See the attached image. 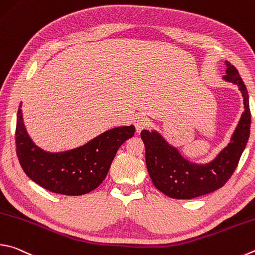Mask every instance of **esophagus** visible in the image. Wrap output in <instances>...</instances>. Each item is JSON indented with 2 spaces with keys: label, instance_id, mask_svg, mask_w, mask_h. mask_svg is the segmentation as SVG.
Returning <instances> with one entry per match:
<instances>
[{
  "label": "esophagus",
  "instance_id": "34e87169",
  "mask_svg": "<svg viewBox=\"0 0 255 255\" xmlns=\"http://www.w3.org/2000/svg\"><path fill=\"white\" fill-rule=\"evenodd\" d=\"M133 124H135L136 131L140 132L142 129H145L148 125V119L143 115H137L133 118Z\"/></svg>",
  "mask_w": 255,
  "mask_h": 255
}]
</instances>
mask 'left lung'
<instances>
[{"mask_svg": "<svg viewBox=\"0 0 255 255\" xmlns=\"http://www.w3.org/2000/svg\"><path fill=\"white\" fill-rule=\"evenodd\" d=\"M223 79L239 87L243 96L244 113L241 116L231 142L208 164H195L179 154L155 130H142L146 148V165L152 184L161 193L177 200H191L224 186L233 175L250 137L251 112L249 95L242 78L233 64L225 61Z\"/></svg>", "mask_w": 255, "mask_h": 255, "instance_id": "obj_1", "label": "left lung"}]
</instances>
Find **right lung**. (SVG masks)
Returning <instances> with one entry per match:
<instances>
[{
    "label": "right lung",
    "mask_w": 255,
    "mask_h": 255,
    "mask_svg": "<svg viewBox=\"0 0 255 255\" xmlns=\"http://www.w3.org/2000/svg\"><path fill=\"white\" fill-rule=\"evenodd\" d=\"M17 110L16 155L24 173L40 186L62 195L90 193L104 182L118 148L135 133V127H116L75 149L49 152L32 141Z\"/></svg>",
    "instance_id": "obj_1"
}]
</instances>
